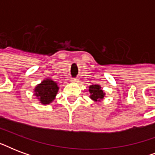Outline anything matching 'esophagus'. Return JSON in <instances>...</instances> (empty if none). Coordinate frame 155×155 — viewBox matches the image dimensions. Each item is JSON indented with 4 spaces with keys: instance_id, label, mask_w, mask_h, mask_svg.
<instances>
[{
    "instance_id": "esophagus-1",
    "label": "esophagus",
    "mask_w": 155,
    "mask_h": 155,
    "mask_svg": "<svg viewBox=\"0 0 155 155\" xmlns=\"http://www.w3.org/2000/svg\"><path fill=\"white\" fill-rule=\"evenodd\" d=\"M71 80L72 82H78V81H79L78 78H72V79H71Z\"/></svg>"
}]
</instances>
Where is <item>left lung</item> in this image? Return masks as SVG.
<instances>
[{"mask_svg":"<svg viewBox=\"0 0 155 155\" xmlns=\"http://www.w3.org/2000/svg\"><path fill=\"white\" fill-rule=\"evenodd\" d=\"M90 98L94 101H101L104 97L105 93L101 89V87L98 84H94L89 86Z\"/></svg>","mask_w":155,"mask_h":155,"instance_id":"8db88e82","label":"left lung"}]
</instances>
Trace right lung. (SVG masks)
Returning <instances> with one entry per match:
<instances>
[{
	"label": "right lung",
	"instance_id": "add662e5",
	"mask_svg": "<svg viewBox=\"0 0 155 155\" xmlns=\"http://www.w3.org/2000/svg\"><path fill=\"white\" fill-rule=\"evenodd\" d=\"M58 91L57 84L51 79H46L35 88V95L42 104L51 103Z\"/></svg>",
	"mask_w": 155,
	"mask_h": 155
}]
</instances>
